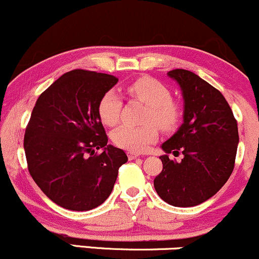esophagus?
<instances>
[{"label":"esophagus","mask_w":259,"mask_h":259,"mask_svg":"<svg viewBox=\"0 0 259 259\" xmlns=\"http://www.w3.org/2000/svg\"><path fill=\"white\" fill-rule=\"evenodd\" d=\"M138 157H140V153H136V152H127V158H129L130 160L138 158Z\"/></svg>","instance_id":"obj_1"}]
</instances>
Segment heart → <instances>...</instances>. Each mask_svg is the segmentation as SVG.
I'll return each mask as SVG.
<instances>
[{
  "mask_svg": "<svg viewBox=\"0 0 259 259\" xmlns=\"http://www.w3.org/2000/svg\"><path fill=\"white\" fill-rule=\"evenodd\" d=\"M129 96L138 99L147 106L142 126L121 125L112 134L114 145L130 152H142L147 150L158 138L159 127L169 130L174 127L180 119V107L171 100L170 91L162 82L150 76H142L126 85ZM121 101L115 91L108 90L102 95L97 106V113L105 125L113 126L119 120ZM154 122L156 123L154 124Z\"/></svg>",
  "mask_w": 259,
  "mask_h": 259,
  "instance_id": "1",
  "label": "heart"
}]
</instances>
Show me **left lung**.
I'll return each mask as SVG.
<instances>
[{
  "label": "left lung",
  "mask_w": 259,
  "mask_h": 259,
  "mask_svg": "<svg viewBox=\"0 0 259 259\" xmlns=\"http://www.w3.org/2000/svg\"><path fill=\"white\" fill-rule=\"evenodd\" d=\"M181 89L184 123L162 144L163 169L153 180L163 201L175 207H192L214 196L234 170L239 132L230 106L222 92L195 73L168 72ZM181 152L180 162L167 154Z\"/></svg>",
  "instance_id": "obj_1"
}]
</instances>
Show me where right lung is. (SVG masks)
<instances>
[{
  "label": "right lung",
  "instance_id": "right-lung-1",
  "mask_svg": "<svg viewBox=\"0 0 259 259\" xmlns=\"http://www.w3.org/2000/svg\"><path fill=\"white\" fill-rule=\"evenodd\" d=\"M118 82L109 74L74 69L40 95L25 129L29 173L50 200L70 210H90L111 195L127 157L107 145L97 113L100 99ZM104 152L95 155L94 150Z\"/></svg>",
  "mask_w": 259,
  "mask_h": 259
}]
</instances>
